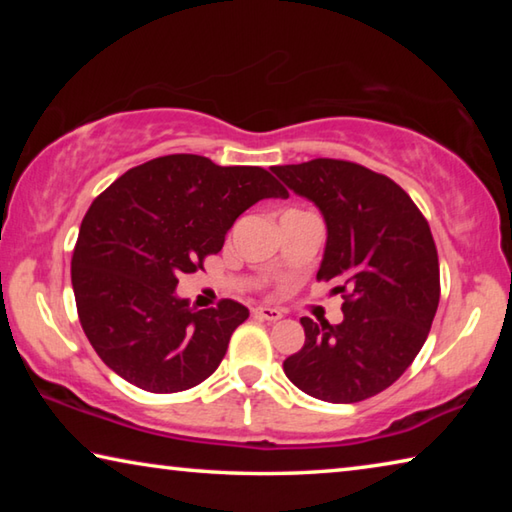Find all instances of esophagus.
Wrapping results in <instances>:
<instances>
[{"instance_id":"34e87169","label":"esophagus","mask_w":512,"mask_h":512,"mask_svg":"<svg viewBox=\"0 0 512 512\" xmlns=\"http://www.w3.org/2000/svg\"><path fill=\"white\" fill-rule=\"evenodd\" d=\"M253 314H255V318L271 320V323H275V320L282 318V311L280 309H273V307H257Z\"/></svg>"}]
</instances>
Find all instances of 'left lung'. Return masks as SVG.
<instances>
[{
  "label": "left lung",
  "mask_w": 512,
  "mask_h": 512,
  "mask_svg": "<svg viewBox=\"0 0 512 512\" xmlns=\"http://www.w3.org/2000/svg\"><path fill=\"white\" fill-rule=\"evenodd\" d=\"M273 171L323 212L316 280L334 282L343 298L339 325L300 318L305 345L284 372L316 400H368L404 375L436 316L440 266L429 223L400 185L357 162L316 158Z\"/></svg>",
  "instance_id": "8db88e82"
}]
</instances>
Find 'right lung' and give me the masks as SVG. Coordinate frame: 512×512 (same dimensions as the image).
Returning <instances> with one entry per match:
<instances>
[{
	"label": "right lung",
	"instance_id": "right-lung-1",
	"mask_svg": "<svg viewBox=\"0 0 512 512\" xmlns=\"http://www.w3.org/2000/svg\"><path fill=\"white\" fill-rule=\"evenodd\" d=\"M289 192L262 167L192 153L128 169L85 212L72 255L76 311L110 370L149 393H180L219 368L248 318L237 300L194 311L178 277L201 271L239 214Z\"/></svg>",
	"mask_w": 512,
	"mask_h": 512
}]
</instances>
